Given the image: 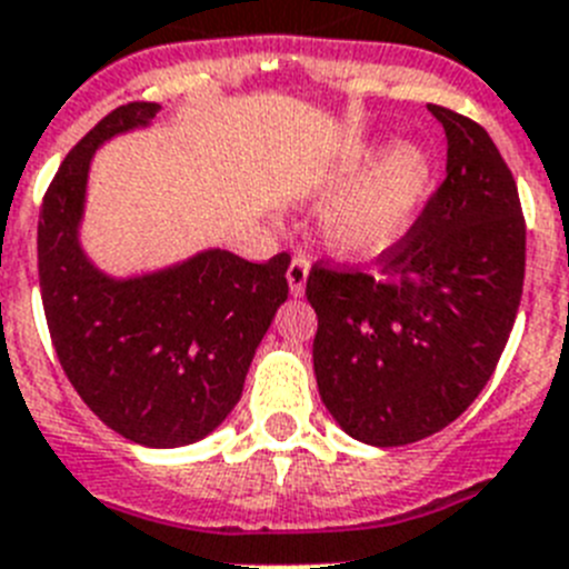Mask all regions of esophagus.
Masks as SVG:
<instances>
[{
  "instance_id": "obj_1",
  "label": "esophagus",
  "mask_w": 569,
  "mask_h": 569,
  "mask_svg": "<svg viewBox=\"0 0 569 569\" xmlns=\"http://www.w3.org/2000/svg\"><path fill=\"white\" fill-rule=\"evenodd\" d=\"M308 276H310V261L301 259V256H296V259L290 261V268H288L290 293L305 296V284H308Z\"/></svg>"
}]
</instances>
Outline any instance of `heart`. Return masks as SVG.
<instances>
[{"label":"heart","mask_w":569,"mask_h":569,"mask_svg":"<svg viewBox=\"0 0 569 569\" xmlns=\"http://www.w3.org/2000/svg\"><path fill=\"white\" fill-rule=\"evenodd\" d=\"M379 148L365 153L370 162ZM365 162L347 164L330 190H341L359 176ZM433 182V159L419 144H396L365 182L336 199L321 219V236L330 253L347 261H370L387 253L413 222Z\"/></svg>","instance_id":"obj_1"}]
</instances>
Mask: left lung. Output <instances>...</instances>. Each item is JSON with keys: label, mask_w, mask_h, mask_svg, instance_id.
Listing matches in <instances>:
<instances>
[{"label": "left lung", "mask_w": 569, "mask_h": 569, "mask_svg": "<svg viewBox=\"0 0 569 569\" xmlns=\"http://www.w3.org/2000/svg\"><path fill=\"white\" fill-rule=\"evenodd\" d=\"M447 136V173L425 213L381 253L379 273L316 264L313 370L347 436L401 447L445 430L485 390L525 284V216L487 130L427 104Z\"/></svg>", "instance_id": "8db88e82"}]
</instances>
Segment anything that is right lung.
Here are the masks:
<instances>
[{"mask_svg": "<svg viewBox=\"0 0 569 569\" xmlns=\"http://www.w3.org/2000/svg\"><path fill=\"white\" fill-rule=\"evenodd\" d=\"M159 110L122 104L70 150L39 213V288L59 365L84 405L136 445L184 447L241 399L256 347L288 299L290 256L253 264L208 248L124 279L88 259L79 228L93 153Z\"/></svg>", "mask_w": 569, "mask_h": 569, "instance_id": "add662e5", "label": "right lung"}]
</instances>
